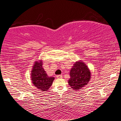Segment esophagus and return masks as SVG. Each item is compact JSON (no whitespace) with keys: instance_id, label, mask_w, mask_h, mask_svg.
Listing matches in <instances>:
<instances>
[{"instance_id":"34e87169","label":"esophagus","mask_w":121,"mask_h":121,"mask_svg":"<svg viewBox=\"0 0 121 121\" xmlns=\"http://www.w3.org/2000/svg\"><path fill=\"white\" fill-rule=\"evenodd\" d=\"M56 78H62V75H57V76H56Z\"/></svg>"}]
</instances>
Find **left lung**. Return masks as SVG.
I'll return each instance as SVG.
<instances>
[{
  "instance_id": "obj_1",
  "label": "left lung",
  "mask_w": 121,
  "mask_h": 121,
  "mask_svg": "<svg viewBox=\"0 0 121 121\" xmlns=\"http://www.w3.org/2000/svg\"><path fill=\"white\" fill-rule=\"evenodd\" d=\"M69 86L75 91L82 89L88 84L91 77L89 68L81 60L76 61L69 72Z\"/></svg>"
}]
</instances>
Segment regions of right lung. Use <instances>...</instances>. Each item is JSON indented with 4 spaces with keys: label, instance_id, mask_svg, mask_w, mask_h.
I'll return each mask as SVG.
<instances>
[{
    "label": "right lung",
    "instance_id": "right-lung-1",
    "mask_svg": "<svg viewBox=\"0 0 121 121\" xmlns=\"http://www.w3.org/2000/svg\"><path fill=\"white\" fill-rule=\"evenodd\" d=\"M30 78L33 86L42 91H47L52 86L55 78L49 77L43 67V61L37 60L32 67Z\"/></svg>",
    "mask_w": 121,
    "mask_h": 121
}]
</instances>
